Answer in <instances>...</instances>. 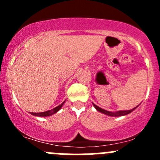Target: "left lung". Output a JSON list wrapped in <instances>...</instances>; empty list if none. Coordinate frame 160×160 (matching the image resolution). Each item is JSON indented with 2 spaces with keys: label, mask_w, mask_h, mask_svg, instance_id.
<instances>
[{
  "label": "left lung",
  "mask_w": 160,
  "mask_h": 160,
  "mask_svg": "<svg viewBox=\"0 0 160 160\" xmlns=\"http://www.w3.org/2000/svg\"><path fill=\"white\" fill-rule=\"evenodd\" d=\"M93 105V107L95 108V109H96L97 111H98L99 112L102 113V114H106V115H108V116H111V117H119V116H123V115H126V114H130L131 112H132L134 110H135V108H136L137 107L131 109V110H127V111H107V110H104V109L103 108H101L100 107H98V105H96V104H94L93 103H92Z\"/></svg>",
  "instance_id": "obj_1"
}]
</instances>
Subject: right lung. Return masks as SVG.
<instances>
[{
  "instance_id": "add662e5",
  "label": "right lung",
  "mask_w": 160,
  "mask_h": 160,
  "mask_svg": "<svg viewBox=\"0 0 160 160\" xmlns=\"http://www.w3.org/2000/svg\"><path fill=\"white\" fill-rule=\"evenodd\" d=\"M64 103H65V101H64L62 103V104H59V106H57V107H56V108H54L51 109V110L44 111V112H40V113H33V112H32V113H31V114H32V115H35V116H38V117H48V116H51V115H52V114L57 113L58 111L60 110L61 108H62V105L64 104Z\"/></svg>"
}]
</instances>
